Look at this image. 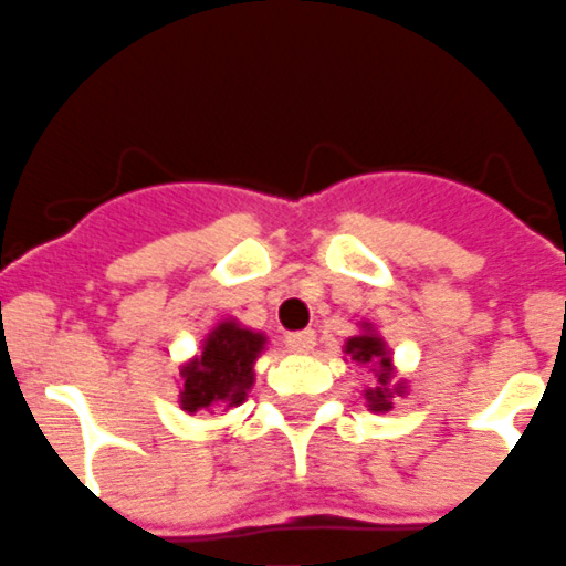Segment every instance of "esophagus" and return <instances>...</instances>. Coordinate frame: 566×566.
Masks as SVG:
<instances>
[{
	"label": "esophagus",
	"mask_w": 566,
	"mask_h": 566,
	"mask_svg": "<svg viewBox=\"0 0 566 566\" xmlns=\"http://www.w3.org/2000/svg\"><path fill=\"white\" fill-rule=\"evenodd\" d=\"M317 335L312 329H303V332H292L286 335V349L294 352V355H308V352L315 349Z\"/></svg>",
	"instance_id": "1"
}]
</instances>
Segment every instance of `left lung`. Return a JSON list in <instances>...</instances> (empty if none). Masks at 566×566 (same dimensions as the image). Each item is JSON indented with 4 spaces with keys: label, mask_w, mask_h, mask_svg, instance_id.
<instances>
[{
    "label": "left lung",
    "mask_w": 566,
    "mask_h": 566,
    "mask_svg": "<svg viewBox=\"0 0 566 566\" xmlns=\"http://www.w3.org/2000/svg\"><path fill=\"white\" fill-rule=\"evenodd\" d=\"M357 326H360V332L346 337V343H343V355L349 357L352 364L366 366V369L375 375V386H366L364 400L371 412L384 415L392 409L395 398H403V395L409 392V384L403 378H398L392 349L386 346L380 332L375 329L369 321H360Z\"/></svg>",
    "instance_id": "1"
}]
</instances>
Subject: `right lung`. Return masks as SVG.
Masks as SVG:
<instances>
[{"mask_svg":"<svg viewBox=\"0 0 566 566\" xmlns=\"http://www.w3.org/2000/svg\"><path fill=\"white\" fill-rule=\"evenodd\" d=\"M269 346V337L249 329L234 317L211 326L200 352L180 366V409L214 412L240 407L254 386V364Z\"/></svg>","mask_w":566,"mask_h":566,"instance_id":"1","label":"right lung"}]
</instances>
